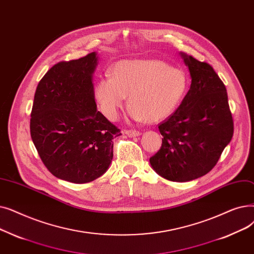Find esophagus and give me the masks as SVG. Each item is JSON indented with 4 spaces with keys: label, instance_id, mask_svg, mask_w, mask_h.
<instances>
[{
    "label": "esophagus",
    "instance_id": "1",
    "mask_svg": "<svg viewBox=\"0 0 254 254\" xmlns=\"http://www.w3.org/2000/svg\"><path fill=\"white\" fill-rule=\"evenodd\" d=\"M125 133L129 136V137H136L139 136L141 133L137 130H126Z\"/></svg>",
    "mask_w": 254,
    "mask_h": 254
}]
</instances>
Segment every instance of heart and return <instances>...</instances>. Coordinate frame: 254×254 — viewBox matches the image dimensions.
I'll list each match as a JSON object with an SVG mask.
<instances>
[{"mask_svg": "<svg viewBox=\"0 0 254 254\" xmlns=\"http://www.w3.org/2000/svg\"><path fill=\"white\" fill-rule=\"evenodd\" d=\"M95 84L101 112L116 120L129 95L128 116L150 123L170 117L182 102L188 88L187 73L162 60H123Z\"/></svg>", "mask_w": 254, "mask_h": 254, "instance_id": "b5f03b06", "label": "heart"}]
</instances>
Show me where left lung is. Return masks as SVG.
<instances>
[{"instance_id":"1","label":"left lung","mask_w":254,"mask_h":254,"mask_svg":"<svg viewBox=\"0 0 254 254\" xmlns=\"http://www.w3.org/2000/svg\"><path fill=\"white\" fill-rule=\"evenodd\" d=\"M191 84L178 110L159 125L161 149L150 158L153 170L173 182L208 174L232 140L234 123L224 83L211 65L180 53Z\"/></svg>"}]
</instances>
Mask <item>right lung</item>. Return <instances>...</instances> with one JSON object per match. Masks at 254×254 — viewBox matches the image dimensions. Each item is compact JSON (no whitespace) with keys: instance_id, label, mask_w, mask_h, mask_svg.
<instances>
[{"instance_id":"right-lung-1","label":"right lung","mask_w":254,"mask_h":254,"mask_svg":"<svg viewBox=\"0 0 254 254\" xmlns=\"http://www.w3.org/2000/svg\"><path fill=\"white\" fill-rule=\"evenodd\" d=\"M96 52L53 66L39 81L31 114V137L44 165L55 177L89 183L113 160L114 139L121 135L95 101Z\"/></svg>"}]
</instances>
